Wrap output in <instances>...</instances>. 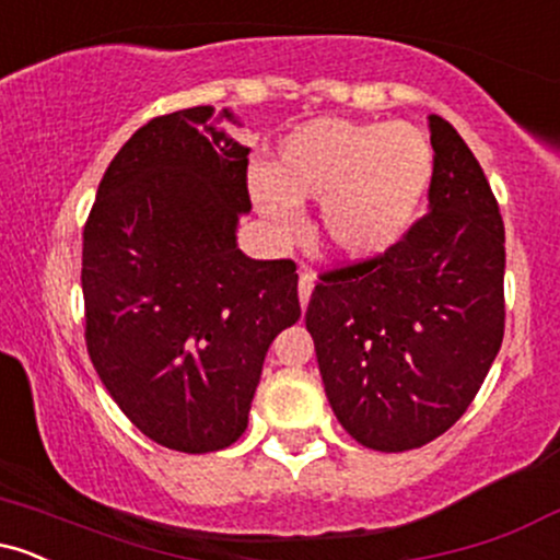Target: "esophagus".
I'll return each instance as SVG.
<instances>
[{
	"label": "esophagus",
	"mask_w": 560,
	"mask_h": 560,
	"mask_svg": "<svg viewBox=\"0 0 560 560\" xmlns=\"http://www.w3.org/2000/svg\"><path fill=\"white\" fill-rule=\"evenodd\" d=\"M313 287H316V279H313V273H300V281H298V292H300V305L302 311L307 307V300H311L313 294Z\"/></svg>",
	"instance_id": "34e87169"
}]
</instances>
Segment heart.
Returning a JSON list of instances; mask_svg holds the SVG:
<instances>
[{"label":"heart","instance_id":"obj_1","mask_svg":"<svg viewBox=\"0 0 560 560\" xmlns=\"http://www.w3.org/2000/svg\"><path fill=\"white\" fill-rule=\"evenodd\" d=\"M434 173L427 131L389 120L318 118L279 144L273 168L249 171V195L281 231L302 199H324V240L347 260H371L402 240Z\"/></svg>","mask_w":560,"mask_h":560}]
</instances>
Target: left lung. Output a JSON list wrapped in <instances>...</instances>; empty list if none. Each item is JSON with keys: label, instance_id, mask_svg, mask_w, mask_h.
Instances as JSON below:
<instances>
[{"label": "left lung", "instance_id": "8db88e82", "mask_svg": "<svg viewBox=\"0 0 560 560\" xmlns=\"http://www.w3.org/2000/svg\"><path fill=\"white\" fill-rule=\"evenodd\" d=\"M429 213L395 247L320 276L305 326L347 434L402 453L445 434L485 382L505 331V229L479 160L429 115Z\"/></svg>", "mask_w": 560, "mask_h": 560}]
</instances>
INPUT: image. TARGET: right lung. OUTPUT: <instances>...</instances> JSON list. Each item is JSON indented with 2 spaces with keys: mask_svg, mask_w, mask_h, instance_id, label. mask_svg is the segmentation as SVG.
Listing matches in <instances>:
<instances>
[{
  "mask_svg": "<svg viewBox=\"0 0 560 560\" xmlns=\"http://www.w3.org/2000/svg\"><path fill=\"white\" fill-rule=\"evenodd\" d=\"M210 115L141 126L83 226L89 358L128 421L178 453L240 440L268 347L300 318L298 266L236 247L249 150Z\"/></svg>",
  "mask_w": 560,
  "mask_h": 560,
  "instance_id": "1",
  "label": "right lung"
}]
</instances>
